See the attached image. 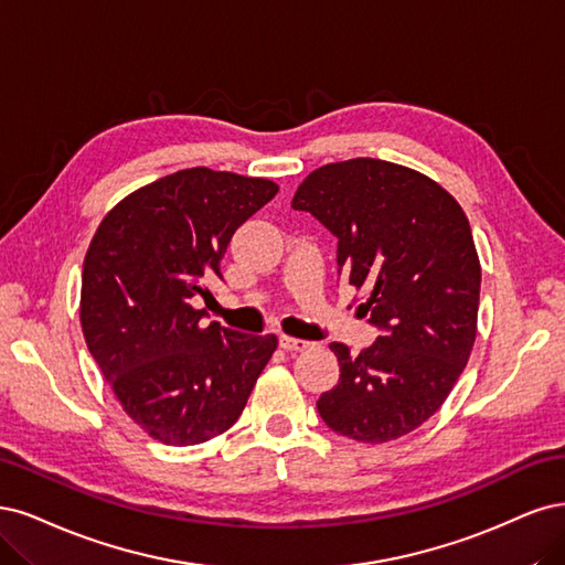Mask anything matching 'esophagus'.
<instances>
[{
	"instance_id": "1",
	"label": "esophagus",
	"mask_w": 565,
	"mask_h": 565,
	"mask_svg": "<svg viewBox=\"0 0 565 565\" xmlns=\"http://www.w3.org/2000/svg\"><path fill=\"white\" fill-rule=\"evenodd\" d=\"M279 344H281V348H284L286 352H302V350H307L312 342L300 340V338H290V335H281V338H279Z\"/></svg>"
}]
</instances>
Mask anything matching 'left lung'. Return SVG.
<instances>
[{
  "instance_id": "1",
  "label": "left lung",
  "mask_w": 565,
  "mask_h": 565,
  "mask_svg": "<svg viewBox=\"0 0 565 565\" xmlns=\"http://www.w3.org/2000/svg\"><path fill=\"white\" fill-rule=\"evenodd\" d=\"M296 211L338 239V275L366 294L380 331L350 354L317 402L333 431L363 444L398 439L441 408L477 338L481 265L460 204L431 178L392 161L326 163L298 188Z\"/></svg>"
}]
</instances>
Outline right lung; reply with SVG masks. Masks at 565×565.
I'll use <instances>...</instances> for the list:
<instances>
[{
    "label": "right lung",
    "instance_id": "add662e5",
    "mask_svg": "<svg viewBox=\"0 0 565 565\" xmlns=\"http://www.w3.org/2000/svg\"><path fill=\"white\" fill-rule=\"evenodd\" d=\"M279 188L206 167L140 188L103 217L82 271L86 348L131 420L169 446L204 444L242 415L277 335L202 321L232 234Z\"/></svg>",
    "mask_w": 565,
    "mask_h": 565
}]
</instances>
